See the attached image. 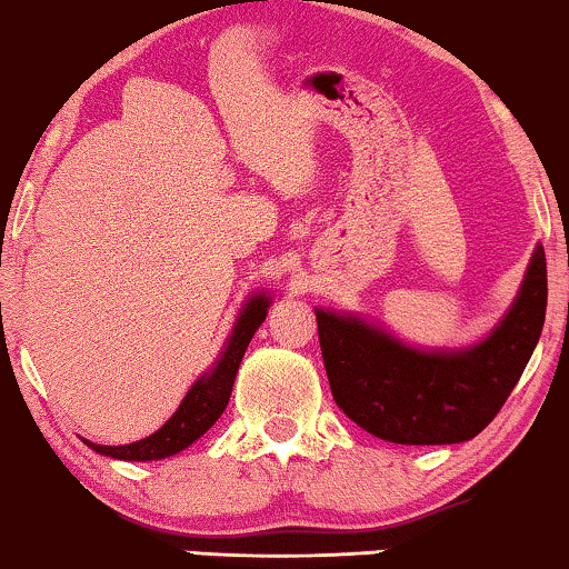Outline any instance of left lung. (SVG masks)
I'll use <instances>...</instances> for the list:
<instances>
[{
    "label": "left lung",
    "mask_w": 569,
    "mask_h": 569,
    "mask_svg": "<svg viewBox=\"0 0 569 569\" xmlns=\"http://www.w3.org/2000/svg\"><path fill=\"white\" fill-rule=\"evenodd\" d=\"M547 316V256L536 248L516 306L492 337L463 352H417L388 333L316 310L331 396L380 440L446 446L479 435L523 376Z\"/></svg>",
    "instance_id": "obj_1"
}]
</instances>
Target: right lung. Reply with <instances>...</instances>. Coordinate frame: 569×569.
Masks as SVG:
<instances>
[{
  "instance_id": "1",
  "label": "right lung",
  "mask_w": 569,
  "mask_h": 569,
  "mask_svg": "<svg viewBox=\"0 0 569 569\" xmlns=\"http://www.w3.org/2000/svg\"><path fill=\"white\" fill-rule=\"evenodd\" d=\"M269 298L256 295L248 300V306L240 313L232 337L224 347L220 362L214 365V370L209 376L199 378L191 386V391L186 393L181 407L158 432L150 438L129 442V446H98V442H88L96 453L121 458V461H160V458L181 453L183 448H189L193 440H199L209 427H212L220 415L228 407L232 383H236L240 360H243L246 347L251 345L253 333L267 318Z\"/></svg>"
}]
</instances>
